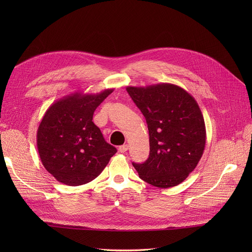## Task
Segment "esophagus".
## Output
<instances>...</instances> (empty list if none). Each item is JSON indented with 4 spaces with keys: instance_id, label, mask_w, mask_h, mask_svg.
I'll list each match as a JSON object with an SVG mask.
<instances>
[{
    "instance_id": "obj_1",
    "label": "esophagus",
    "mask_w": 252,
    "mask_h": 252,
    "mask_svg": "<svg viewBox=\"0 0 252 252\" xmlns=\"http://www.w3.org/2000/svg\"><path fill=\"white\" fill-rule=\"evenodd\" d=\"M128 145L125 144V145H122V146L119 147V151L121 152V154H125V152L128 150Z\"/></svg>"
}]
</instances>
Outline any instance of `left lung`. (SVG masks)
I'll use <instances>...</instances> for the list:
<instances>
[{
  "label": "left lung",
  "instance_id": "obj_1",
  "mask_svg": "<svg viewBox=\"0 0 252 252\" xmlns=\"http://www.w3.org/2000/svg\"><path fill=\"white\" fill-rule=\"evenodd\" d=\"M126 90L146 119L149 131V158L143 164L132 163L133 167L152 186L181 184L205 149L206 128L199 105L186 90L169 83Z\"/></svg>",
  "mask_w": 252,
  "mask_h": 252
}]
</instances>
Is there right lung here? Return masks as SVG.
<instances>
[{"instance_id": "right-lung-1", "label": "right lung", "mask_w": 252, "mask_h": 252, "mask_svg": "<svg viewBox=\"0 0 252 252\" xmlns=\"http://www.w3.org/2000/svg\"><path fill=\"white\" fill-rule=\"evenodd\" d=\"M113 89L96 94L75 93L53 103L37 128L36 145L46 169L69 186L94 180L116 154L93 122L94 112Z\"/></svg>"}]
</instances>
